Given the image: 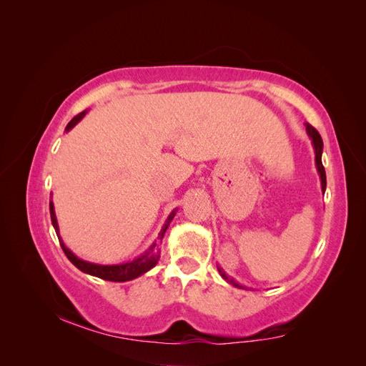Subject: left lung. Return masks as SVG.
Instances as JSON below:
<instances>
[{
    "label": "left lung",
    "instance_id": "left-lung-1",
    "mask_svg": "<svg viewBox=\"0 0 366 366\" xmlns=\"http://www.w3.org/2000/svg\"><path fill=\"white\" fill-rule=\"evenodd\" d=\"M307 132H308V137L312 139V145H313V149H315V162H316V169L319 172V179H320V186H322V192H325V187H327V175H325V169H324V164H322V148H324V142H322V137L319 136V132L310 125L307 124ZM218 272L219 274L223 276V280H226L229 284L238 287V289H246V287L239 285L234 278H230V276L226 274V272L218 267Z\"/></svg>",
    "mask_w": 366,
    "mask_h": 366
}]
</instances>
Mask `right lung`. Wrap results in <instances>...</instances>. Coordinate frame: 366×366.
I'll return each instance as SVG.
<instances>
[{
	"instance_id": "1",
	"label": "right lung",
	"mask_w": 366,
	"mask_h": 366,
	"mask_svg": "<svg viewBox=\"0 0 366 366\" xmlns=\"http://www.w3.org/2000/svg\"><path fill=\"white\" fill-rule=\"evenodd\" d=\"M88 112L85 109V112L79 113L77 116H74L70 122L69 125L65 127V131H70L76 127V124H79V122L85 117ZM177 214V209H174L172 212L169 214V217L166 218L164 224L160 230V234L157 237V239L152 242V244L149 246V249L142 253L140 257L134 258L132 261H128V262H122V264H112V265H104V264H94V262H88V261H84L81 258H77L76 254L64 244V241L59 235V226H58V219H56V214H54V204L53 202H50V217H51V224L54 227V230H56V235H58V239H59V244L64 250V253L67 254V258L71 261V264H74L77 269H79L81 272L86 273V274H92V276H96V278H101V280H105V281H114V282H125V281H131V280H136L139 278V276H142L143 273H147L148 270H151L154 265L157 264L159 258H160V241L163 239L164 237V232L166 229H168L169 223L174 219Z\"/></svg>"
}]
</instances>
